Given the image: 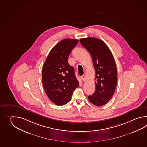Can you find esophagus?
<instances>
[{
    "label": "esophagus",
    "instance_id": "obj_1",
    "mask_svg": "<svg viewBox=\"0 0 147 147\" xmlns=\"http://www.w3.org/2000/svg\"><path fill=\"white\" fill-rule=\"evenodd\" d=\"M81 79L82 81H84L86 80V75H82L81 77Z\"/></svg>",
    "mask_w": 147,
    "mask_h": 147
}]
</instances>
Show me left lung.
<instances>
[{"mask_svg":"<svg viewBox=\"0 0 147 147\" xmlns=\"http://www.w3.org/2000/svg\"><path fill=\"white\" fill-rule=\"evenodd\" d=\"M81 45L90 53L96 72V90L88 99L96 106H102L113 97L117 83L116 63L109 48L96 38H81Z\"/></svg>","mask_w":147,"mask_h":147,"instance_id":"1","label":"left lung"}]
</instances>
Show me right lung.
Segmentation results:
<instances>
[{
  "mask_svg": "<svg viewBox=\"0 0 147 147\" xmlns=\"http://www.w3.org/2000/svg\"><path fill=\"white\" fill-rule=\"evenodd\" d=\"M79 40L65 39L50 50L42 69V81L48 98L58 106L66 105L71 99L79 82L74 68L68 63L69 54Z\"/></svg>",
  "mask_w": 147,
  "mask_h": 147,
  "instance_id": "obj_1",
  "label": "right lung"
}]
</instances>
